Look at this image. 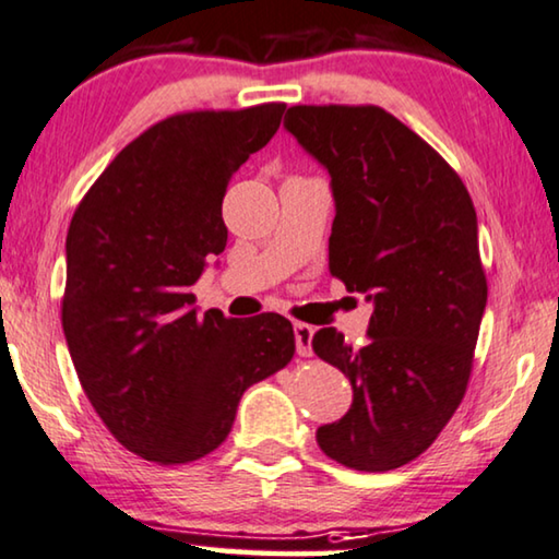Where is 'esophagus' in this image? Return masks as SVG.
Here are the masks:
<instances>
[{"label": "esophagus", "instance_id": "1", "mask_svg": "<svg viewBox=\"0 0 559 559\" xmlns=\"http://www.w3.org/2000/svg\"><path fill=\"white\" fill-rule=\"evenodd\" d=\"M312 335H314L312 325H307V322H295V343H297L299 358H310L312 355Z\"/></svg>", "mask_w": 559, "mask_h": 559}]
</instances>
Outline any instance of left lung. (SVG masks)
<instances>
[{
  "label": "left lung",
  "instance_id": "8db88e82",
  "mask_svg": "<svg viewBox=\"0 0 559 559\" xmlns=\"http://www.w3.org/2000/svg\"><path fill=\"white\" fill-rule=\"evenodd\" d=\"M285 128L333 179L330 274L376 302L362 347L335 328L312 337L353 385L350 411L318 443L343 466L391 472L431 447L472 376L487 307L472 197L378 105H293Z\"/></svg>",
  "mask_w": 559,
  "mask_h": 559
}]
</instances>
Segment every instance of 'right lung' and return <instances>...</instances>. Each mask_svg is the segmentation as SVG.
<instances>
[{"label": "right lung", "instance_id": "obj_1", "mask_svg": "<svg viewBox=\"0 0 559 559\" xmlns=\"http://www.w3.org/2000/svg\"><path fill=\"white\" fill-rule=\"evenodd\" d=\"M285 103L158 120L98 176L72 214L62 330L80 385L128 451L164 466L212 454L241 393L295 355L293 322L193 310L222 254L231 176L277 133Z\"/></svg>", "mask_w": 559, "mask_h": 559}]
</instances>
